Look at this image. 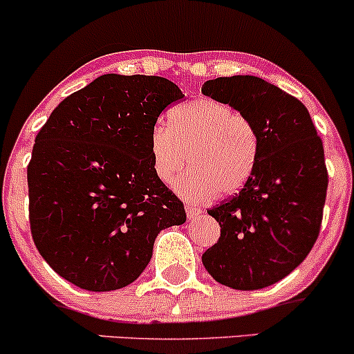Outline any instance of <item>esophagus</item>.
<instances>
[{"instance_id": "obj_1", "label": "esophagus", "mask_w": 354, "mask_h": 354, "mask_svg": "<svg viewBox=\"0 0 354 354\" xmlns=\"http://www.w3.org/2000/svg\"><path fill=\"white\" fill-rule=\"evenodd\" d=\"M185 209H186V214H188V219H194L201 214V209L196 208V206H193V205H186Z\"/></svg>"}]
</instances>
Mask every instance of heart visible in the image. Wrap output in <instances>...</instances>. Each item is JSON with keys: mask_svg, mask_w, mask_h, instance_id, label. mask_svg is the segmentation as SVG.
Returning <instances> with one entry per match:
<instances>
[{"mask_svg": "<svg viewBox=\"0 0 354 354\" xmlns=\"http://www.w3.org/2000/svg\"><path fill=\"white\" fill-rule=\"evenodd\" d=\"M169 126H153L149 151L154 174L165 185L173 183L181 198L205 201L233 194L245 186L258 156V135L241 113L213 98H196L178 104L168 115Z\"/></svg>", "mask_w": 354, "mask_h": 354, "instance_id": "obj_1", "label": "heart"}]
</instances>
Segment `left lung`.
<instances>
[{
    "mask_svg": "<svg viewBox=\"0 0 354 354\" xmlns=\"http://www.w3.org/2000/svg\"><path fill=\"white\" fill-rule=\"evenodd\" d=\"M201 93L245 115L258 135L250 180L208 209L221 236L203 265L225 286L261 290L301 265L318 238L328 189L323 143L301 101L258 76L209 80Z\"/></svg>",
    "mask_w": 354,
    "mask_h": 354,
    "instance_id": "8db88e82",
    "label": "left lung"
}]
</instances>
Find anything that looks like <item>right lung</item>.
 Segmentation results:
<instances>
[{
  "mask_svg": "<svg viewBox=\"0 0 354 354\" xmlns=\"http://www.w3.org/2000/svg\"><path fill=\"white\" fill-rule=\"evenodd\" d=\"M185 98L161 76L103 75L63 100L28 165L30 225L39 254L88 291L128 286L158 233L183 225V203L154 174L149 135Z\"/></svg>",
  "mask_w": 354,
  "mask_h": 354,
  "instance_id": "obj_1",
  "label": "right lung"
}]
</instances>
